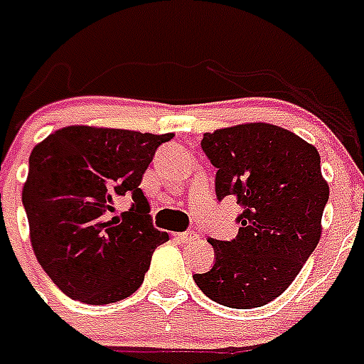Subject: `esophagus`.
Returning a JSON list of instances; mask_svg holds the SVG:
<instances>
[{
  "mask_svg": "<svg viewBox=\"0 0 364 364\" xmlns=\"http://www.w3.org/2000/svg\"><path fill=\"white\" fill-rule=\"evenodd\" d=\"M176 238H178L180 242H193V240H197L199 238V232L196 231H188V232H178L176 235Z\"/></svg>",
  "mask_w": 364,
  "mask_h": 364,
  "instance_id": "1",
  "label": "esophagus"
}]
</instances>
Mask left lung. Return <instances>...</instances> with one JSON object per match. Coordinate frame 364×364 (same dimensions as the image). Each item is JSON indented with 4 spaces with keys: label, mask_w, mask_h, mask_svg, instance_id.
<instances>
[{
    "label": "left lung",
    "mask_w": 364,
    "mask_h": 364,
    "mask_svg": "<svg viewBox=\"0 0 364 364\" xmlns=\"http://www.w3.org/2000/svg\"><path fill=\"white\" fill-rule=\"evenodd\" d=\"M200 146L218 168V199L235 196L244 212L237 238L208 240L216 263L193 280L223 306H264L291 286L321 238L329 184L319 154L289 129L264 122L205 133Z\"/></svg>",
    "instance_id": "obj_1"
}]
</instances>
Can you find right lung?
Wrapping results in <instances>:
<instances>
[{
    "instance_id": "1",
    "label": "right lung",
    "mask_w": 364,
    "mask_h": 364,
    "mask_svg": "<svg viewBox=\"0 0 364 364\" xmlns=\"http://www.w3.org/2000/svg\"><path fill=\"white\" fill-rule=\"evenodd\" d=\"M173 133L67 126L31 150L22 188L35 257L67 297L109 304L141 287L154 250L168 235L154 229L142 174ZM134 206L115 216V200Z\"/></svg>"
}]
</instances>
